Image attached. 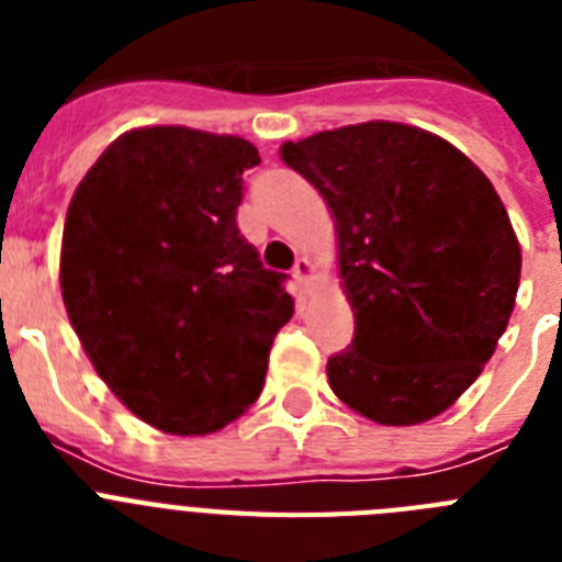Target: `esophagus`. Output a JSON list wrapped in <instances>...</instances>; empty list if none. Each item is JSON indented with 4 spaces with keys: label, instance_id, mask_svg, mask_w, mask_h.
Wrapping results in <instances>:
<instances>
[{
    "label": "esophagus",
    "instance_id": "obj_1",
    "mask_svg": "<svg viewBox=\"0 0 562 562\" xmlns=\"http://www.w3.org/2000/svg\"><path fill=\"white\" fill-rule=\"evenodd\" d=\"M292 276H295L297 284H306V281L312 278V261H310V258H304V256L297 258L295 267H292Z\"/></svg>",
    "mask_w": 562,
    "mask_h": 562
}]
</instances>
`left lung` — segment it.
Segmentation results:
<instances>
[{"mask_svg": "<svg viewBox=\"0 0 562 562\" xmlns=\"http://www.w3.org/2000/svg\"><path fill=\"white\" fill-rule=\"evenodd\" d=\"M340 233L355 340L329 385L380 425H419L475 382L513 315L520 247L493 182L436 134L374 121L284 143Z\"/></svg>", "mask_w": 562, "mask_h": 562, "instance_id": "1", "label": "left lung"}]
</instances>
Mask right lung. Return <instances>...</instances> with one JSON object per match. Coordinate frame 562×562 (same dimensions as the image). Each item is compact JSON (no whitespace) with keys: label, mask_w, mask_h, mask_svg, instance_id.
I'll list each match as a JSON object with an SVG mask.
<instances>
[{"label":"right lung","mask_w":562,"mask_h":562,"mask_svg":"<svg viewBox=\"0 0 562 562\" xmlns=\"http://www.w3.org/2000/svg\"><path fill=\"white\" fill-rule=\"evenodd\" d=\"M241 137L182 126L126 132L69 202L61 295L114 396L166 434L225 428L258 400L295 312L284 272L241 236Z\"/></svg>","instance_id":"add662e5"}]
</instances>
